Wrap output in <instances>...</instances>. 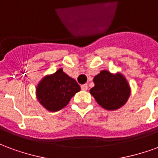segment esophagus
<instances>
[{
	"mask_svg": "<svg viewBox=\"0 0 158 158\" xmlns=\"http://www.w3.org/2000/svg\"><path fill=\"white\" fill-rule=\"evenodd\" d=\"M87 89H88V85H87L86 84L81 85V89H83V90H87Z\"/></svg>",
	"mask_w": 158,
	"mask_h": 158,
	"instance_id": "1",
	"label": "esophagus"
}]
</instances>
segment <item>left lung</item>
Here are the masks:
<instances>
[{
	"label": "left lung",
	"mask_w": 158,
	"mask_h": 158,
	"mask_svg": "<svg viewBox=\"0 0 158 158\" xmlns=\"http://www.w3.org/2000/svg\"><path fill=\"white\" fill-rule=\"evenodd\" d=\"M95 86L89 92L103 108L116 110L124 105L129 98L130 90L124 77L118 73L112 74L103 70L94 78Z\"/></svg>",
	"instance_id": "8db88e82"
}]
</instances>
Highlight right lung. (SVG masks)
Here are the masks:
<instances>
[{"mask_svg": "<svg viewBox=\"0 0 158 158\" xmlns=\"http://www.w3.org/2000/svg\"><path fill=\"white\" fill-rule=\"evenodd\" d=\"M80 87L75 79L58 69L54 74L46 76L37 86V98L41 105L51 112L59 111L68 105Z\"/></svg>", "mask_w": 158, "mask_h": 158, "instance_id": "add662e5", "label": "right lung"}]
</instances>
